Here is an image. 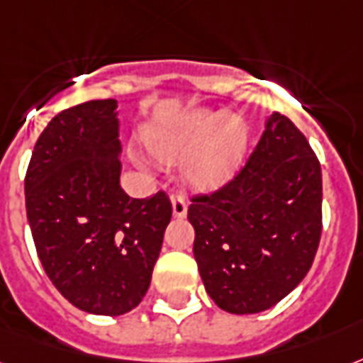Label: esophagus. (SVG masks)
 Listing matches in <instances>:
<instances>
[{
  "label": "esophagus",
  "instance_id": "esophagus-1",
  "mask_svg": "<svg viewBox=\"0 0 363 363\" xmlns=\"http://www.w3.org/2000/svg\"><path fill=\"white\" fill-rule=\"evenodd\" d=\"M171 203H173V215H175L177 218L186 217L188 203L186 198H184L182 194H173V196H171Z\"/></svg>",
  "mask_w": 363,
  "mask_h": 363
}]
</instances>
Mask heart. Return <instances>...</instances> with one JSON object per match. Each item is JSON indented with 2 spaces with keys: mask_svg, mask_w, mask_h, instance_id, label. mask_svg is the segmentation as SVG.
<instances>
[{
  "mask_svg": "<svg viewBox=\"0 0 363 363\" xmlns=\"http://www.w3.org/2000/svg\"><path fill=\"white\" fill-rule=\"evenodd\" d=\"M146 145L163 163H184V177L194 186L225 182L240 162L245 135L230 116L194 112L171 125L146 135Z\"/></svg>",
  "mask_w": 363,
  "mask_h": 363,
  "instance_id": "1",
  "label": "heart"
}]
</instances>
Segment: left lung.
<instances>
[{"label": "left lung", "mask_w": 363, "mask_h": 363, "mask_svg": "<svg viewBox=\"0 0 363 363\" xmlns=\"http://www.w3.org/2000/svg\"><path fill=\"white\" fill-rule=\"evenodd\" d=\"M194 257L218 308L257 314L303 281L322 236V169L289 118L272 114L230 181L196 194Z\"/></svg>", "instance_id": "left-lung-1"}]
</instances>
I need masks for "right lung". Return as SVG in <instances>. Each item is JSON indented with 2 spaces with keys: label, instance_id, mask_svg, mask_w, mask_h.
Returning a JSON list of instances; mask_svg holds the SVG:
<instances>
[{
  "label": "right lung",
  "instance_id": "1",
  "mask_svg": "<svg viewBox=\"0 0 363 363\" xmlns=\"http://www.w3.org/2000/svg\"><path fill=\"white\" fill-rule=\"evenodd\" d=\"M118 102L89 101L55 116L28 163L26 215L43 270L79 311L120 316L148 291L171 201L120 186Z\"/></svg>",
  "mask_w": 363,
  "mask_h": 363
}]
</instances>
